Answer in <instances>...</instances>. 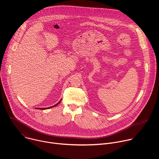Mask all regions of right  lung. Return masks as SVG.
Wrapping results in <instances>:
<instances>
[{
    "mask_svg": "<svg viewBox=\"0 0 159 159\" xmlns=\"http://www.w3.org/2000/svg\"><path fill=\"white\" fill-rule=\"evenodd\" d=\"M61 99L57 103V104H56L55 105H54V106H51V107H47V108H38V109H49V108H51V107H55V106H57L60 102H61Z\"/></svg>",
    "mask_w": 159,
    "mask_h": 159,
    "instance_id": "obj_1",
    "label": "right lung"
}]
</instances>
